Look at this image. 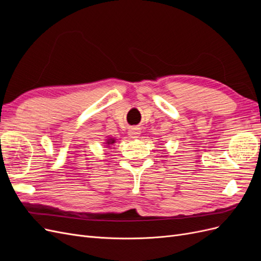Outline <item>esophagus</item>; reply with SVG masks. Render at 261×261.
<instances>
[{"label":"esophagus","mask_w":261,"mask_h":261,"mask_svg":"<svg viewBox=\"0 0 261 261\" xmlns=\"http://www.w3.org/2000/svg\"><path fill=\"white\" fill-rule=\"evenodd\" d=\"M139 135H140V132H139V128H137V127L130 128V129L128 130V136H129L130 138H137Z\"/></svg>","instance_id":"34e87169"}]
</instances>
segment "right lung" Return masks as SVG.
I'll return each instance as SVG.
<instances>
[{"instance_id": "1", "label": "right lung", "mask_w": 261, "mask_h": 261, "mask_svg": "<svg viewBox=\"0 0 261 261\" xmlns=\"http://www.w3.org/2000/svg\"><path fill=\"white\" fill-rule=\"evenodd\" d=\"M107 141H108L107 145H112V144L115 143V139H114V138H110V139H108Z\"/></svg>"}]
</instances>
